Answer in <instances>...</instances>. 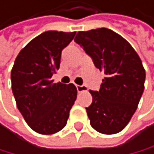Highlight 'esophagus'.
I'll list each match as a JSON object with an SVG mask.
<instances>
[{
	"label": "esophagus",
	"instance_id": "esophagus-1",
	"mask_svg": "<svg viewBox=\"0 0 154 154\" xmlns=\"http://www.w3.org/2000/svg\"><path fill=\"white\" fill-rule=\"evenodd\" d=\"M76 90H78V92H82V91L87 90V86L86 85H76Z\"/></svg>",
	"mask_w": 154,
	"mask_h": 154
}]
</instances>
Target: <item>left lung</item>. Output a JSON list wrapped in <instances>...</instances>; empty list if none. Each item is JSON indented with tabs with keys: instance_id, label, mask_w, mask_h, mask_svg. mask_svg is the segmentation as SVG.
<instances>
[{
	"instance_id": "8db88e82",
	"label": "left lung",
	"mask_w": 154,
	"mask_h": 154,
	"mask_svg": "<svg viewBox=\"0 0 154 154\" xmlns=\"http://www.w3.org/2000/svg\"><path fill=\"white\" fill-rule=\"evenodd\" d=\"M75 41L105 75L99 91L89 90L92 103L85 109L91 127L105 135L121 132L144 89L146 71L139 55L128 41L108 28L79 31Z\"/></svg>"
}]
</instances>
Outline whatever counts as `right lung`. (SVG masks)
I'll return each mask as SVG.
<instances>
[{
	"label": "right lung",
	"instance_id": "right-lung-1",
	"mask_svg": "<svg viewBox=\"0 0 154 154\" xmlns=\"http://www.w3.org/2000/svg\"><path fill=\"white\" fill-rule=\"evenodd\" d=\"M75 32L46 31L19 52L11 72V89L19 112L33 131L52 135L67 124L76 99V87L53 82L61 54Z\"/></svg>",
	"mask_w": 154,
	"mask_h": 154
}]
</instances>
